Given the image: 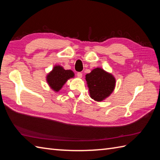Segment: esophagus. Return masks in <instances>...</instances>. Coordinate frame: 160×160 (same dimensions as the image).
Listing matches in <instances>:
<instances>
[{
    "instance_id": "esophagus-1",
    "label": "esophagus",
    "mask_w": 160,
    "mask_h": 160,
    "mask_svg": "<svg viewBox=\"0 0 160 160\" xmlns=\"http://www.w3.org/2000/svg\"><path fill=\"white\" fill-rule=\"evenodd\" d=\"M77 76H78V78H81L82 77V73H80V72L78 73H77Z\"/></svg>"
}]
</instances>
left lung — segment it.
Listing matches in <instances>:
<instances>
[{
	"label": "left lung",
	"mask_w": 160,
	"mask_h": 160,
	"mask_svg": "<svg viewBox=\"0 0 160 160\" xmlns=\"http://www.w3.org/2000/svg\"><path fill=\"white\" fill-rule=\"evenodd\" d=\"M89 96L94 100L102 102L113 92L116 80L112 73L96 67L85 76Z\"/></svg>",
	"instance_id": "1"
}]
</instances>
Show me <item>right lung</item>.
<instances>
[{"instance_id":"obj_1","label":"right lung","mask_w":160,"mask_h":160,"mask_svg":"<svg viewBox=\"0 0 160 160\" xmlns=\"http://www.w3.org/2000/svg\"><path fill=\"white\" fill-rule=\"evenodd\" d=\"M74 77L75 73L73 71L66 70L62 66L56 64L53 67L52 70L47 74L46 81L51 89L55 93H58L68 80Z\"/></svg>"}]
</instances>
